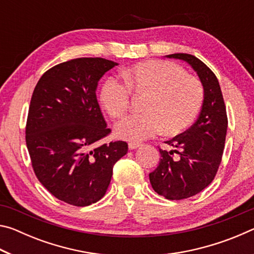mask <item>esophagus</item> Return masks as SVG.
<instances>
[{
  "label": "esophagus",
  "mask_w": 254,
  "mask_h": 254,
  "mask_svg": "<svg viewBox=\"0 0 254 254\" xmlns=\"http://www.w3.org/2000/svg\"><path fill=\"white\" fill-rule=\"evenodd\" d=\"M140 147H142V144H141V143H136V142L128 143V149H130V150H135V149L140 148Z\"/></svg>",
  "instance_id": "34e87169"
}]
</instances>
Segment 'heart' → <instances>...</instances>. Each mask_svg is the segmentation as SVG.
Masks as SVG:
<instances>
[{
	"mask_svg": "<svg viewBox=\"0 0 254 254\" xmlns=\"http://www.w3.org/2000/svg\"><path fill=\"white\" fill-rule=\"evenodd\" d=\"M126 83L109 77L102 84L100 102L112 118H121L130 105L131 92L147 95L143 113L124 118L115 127L123 140L140 142L163 131L178 134L194 122L204 89L196 77L163 60L140 63L122 72Z\"/></svg>",
	"mask_w": 254,
	"mask_h": 254,
	"instance_id": "1",
	"label": "heart"
}]
</instances>
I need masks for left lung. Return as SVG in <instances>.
Returning <instances> with one entry per match:
<instances>
[{
	"mask_svg": "<svg viewBox=\"0 0 254 254\" xmlns=\"http://www.w3.org/2000/svg\"><path fill=\"white\" fill-rule=\"evenodd\" d=\"M192 67L204 87V102L197 121L159 149V165L149 174L153 190L167 199L180 200L198 194L213 182L224 151L227 115L218 80L205 64L188 54H173Z\"/></svg>",
	"mask_w": 254,
	"mask_h": 254,
	"instance_id": "obj_1",
	"label": "left lung"
}]
</instances>
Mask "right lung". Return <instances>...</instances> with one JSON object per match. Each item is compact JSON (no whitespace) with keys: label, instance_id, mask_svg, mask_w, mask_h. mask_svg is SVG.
Here are the masks:
<instances>
[{"label":"right lung","instance_id":"obj_1","mask_svg":"<svg viewBox=\"0 0 254 254\" xmlns=\"http://www.w3.org/2000/svg\"><path fill=\"white\" fill-rule=\"evenodd\" d=\"M118 64L104 58H76L47 70L31 97L25 142L39 182L56 198L88 206L105 195L113 166L127 143L97 145L107 127L96 97L97 83Z\"/></svg>","mask_w":254,"mask_h":254}]
</instances>
